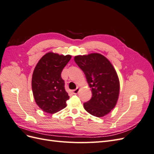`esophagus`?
I'll list each match as a JSON object with an SVG mask.
<instances>
[{"instance_id": "34e87169", "label": "esophagus", "mask_w": 154, "mask_h": 154, "mask_svg": "<svg viewBox=\"0 0 154 154\" xmlns=\"http://www.w3.org/2000/svg\"><path fill=\"white\" fill-rule=\"evenodd\" d=\"M79 91H80V88L77 87V88H76V89H74V90L72 91L73 94H77L78 93V92H79Z\"/></svg>"}]
</instances>
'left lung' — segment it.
<instances>
[{
	"label": "left lung",
	"instance_id": "obj_1",
	"mask_svg": "<svg viewBox=\"0 0 154 154\" xmlns=\"http://www.w3.org/2000/svg\"><path fill=\"white\" fill-rule=\"evenodd\" d=\"M74 61L84 72L92 88L91 99L83 104L85 110L96 117L108 114L117 103L120 83L112 64L100 53L74 57Z\"/></svg>",
	"mask_w": 154,
	"mask_h": 154
}]
</instances>
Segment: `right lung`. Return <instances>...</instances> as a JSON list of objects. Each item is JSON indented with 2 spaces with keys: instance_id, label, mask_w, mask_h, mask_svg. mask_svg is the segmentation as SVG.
<instances>
[{
  "instance_id": "right-lung-1",
  "label": "right lung",
  "mask_w": 154,
  "mask_h": 154,
  "mask_svg": "<svg viewBox=\"0 0 154 154\" xmlns=\"http://www.w3.org/2000/svg\"><path fill=\"white\" fill-rule=\"evenodd\" d=\"M71 56L49 52L35 67L31 86L36 103L45 112L54 114L66 107L69 99L61 73Z\"/></svg>"
}]
</instances>
